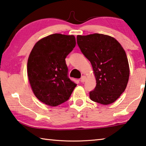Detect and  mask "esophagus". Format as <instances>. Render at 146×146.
Instances as JSON below:
<instances>
[{"label":"esophagus","instance_id":"1","mask_svg":"<svg viewBox=\"0 0 146 146\" xmlns=\"http://www.w3.org/2000/svg\"><path fill=\"white\" fill-rule=\"evenodd\" d=\"M86 76H83L82 77H81V80H80V81L81 83H84L85 81V80H86Z\"/></svg>","mask_w":146,"mask_h":146}]
</instances>
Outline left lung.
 <instances>
[{
	"label": "left lung",
	"mask_w": 146,
	"mask_h": 146,
	"mask_svg": "<svg viewBox=\"0 0 146 146\" xmlns=\"http://www.w3.org/2000/svg\"><path fill=\"white\" fill-rule=\"evenodd\" d=\"M81 52L90 61L96 86L90 92L92 101L107 105L114 103L126 89L129 77L128 60L115 38L98 34L77 36Z\"/></svg>",
	"instance_id": "obj_1"
}]
</instances>
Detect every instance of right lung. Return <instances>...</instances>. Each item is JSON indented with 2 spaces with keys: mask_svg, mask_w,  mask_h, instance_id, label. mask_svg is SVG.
<instances>
[{
  "mask_svg": "<svg viewBox=\"0 0 146 146\" xmlns=\"http://www.w3.org/2000/svg\"><path fill=\"white\" fill-rule=\"evenodd\" d=\"M76 44L74 35L52 34L35 43L27 60V76L38 100L56 106L68 100L76 86L68 78L65 58Z\"/></svg>",
  "mask_w": 146,
  "mask_h": 146,
  "instance_id": "obj_1",
  "label": "right lung"
}]
</instances>
